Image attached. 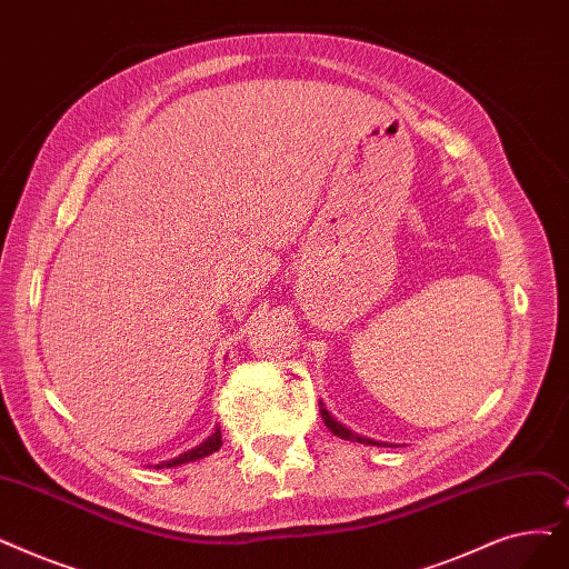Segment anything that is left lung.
Listing matches in <instances>:
<instances>
[{"label":"left lung","instance_id":"1","mask_svg":"<svg viewBox=\"0 0 569 569\" xmlns=\"http://www.w3.org/2000/svg\"><path fill=\"white\" fill-rule=\"evenodd\" d=\"M320 418H323V423L328 426V430H330L332 435L341 437V439H351V441H360V443H377V447H379V441H372V439H367V437H358V435H353L351 430H346L341 423H337L323 405H320Z\"/></svg>","mask_w":569,"mask_h":569}]
</instances>
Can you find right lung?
Returning a JSON list of instances; mask_svg holds the SVG:
<instances>
[{
  "mask_svg": "<svg viewBox=\"0 0 569 569\" xmlns=\"http://www.w3.org/2000/svg\"><path fill=\"white\" fill-rule=\"evenodd\" d=\"M220 447H223V435H220V428H216V432H213L211 437H207V439L200 443V447H194V449L181 453V456L174 458V460H164V462H160V465H156V467L162 469V467H177V465H183V462L200 460V458H204V456L216 453Z\"/></svg>",
  "mask_w": 569,
  "mask_h": 569,
  "instance_id": "1",
  "label": "right lung"
}]
</instances>
